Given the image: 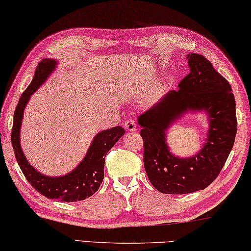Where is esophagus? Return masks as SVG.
Returning a JSON list of instances; mask_svg holds the SVG:
<instances>
[{
  "label": "esophagus",
  "instance_id": "1",
  "mask_svg": "<svg viewBox=\"0 0 251 251\" xmlns=\"http://www.w3.org/2000/svg\"><path fill=\"white\" fill-rule=\"evenodd\" d=\"M125 129L126 130V131H135V129H137V126H135V121L134 120H132V119H128V120H126V122H125Z\"/></svg>",
  "mask_w": 251,
  "mask_h": 251
}]
</instances>
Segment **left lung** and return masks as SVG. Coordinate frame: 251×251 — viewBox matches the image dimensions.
Here are the masks:
<instances>
[{
	"label": "left lung",
	"mask_w": 251,
	"mask_h": 251,
	"mask_svg": "<svg viewBox=\"0 0 251 251\" xmlns=\"http://www.w3.org/2000/svg\"><path fill=\"white\" fill-rule=\"evenodd\" d=\"M187 57L190 72L179 83V90L168 92L138 118L147 176L158 191L168 195L191 194L213 182L237 133L236 101L229 82L204 56L191 53ZM188 110L207 113L208 135L198 154L179 158L170 152L165 132Z\"/></svg>",
	"instance_id": "8db88e82"
}]
</instances>
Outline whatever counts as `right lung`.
Returning <instances> with one entry per match:
<instances>
[{
	"label": "right lung",
	"instance_id": "1",
	"mask_svg": "<svg viewBox=\"0 0 251 251\" xmlns=\"http://www.w3.org/2000/svg\"><path fill=\"white\" fill-rule=\"evenodd\" d=\"M57 61L43 59L35 70L30 85L22 93L16 105L11 132V142L14 154L24 176L39 194L49 199H56L63 202L81 201L96 194L100 188L104 175V160L109 150L125 134V129L114 126L99 132L92 140L84 159L75 170L61 176H49L40 174L31 166L24 155L20 143V130L23 112L30 98L42 85L51 73L56 69Z\"/></svg>",
	"mask_w": 251,
	"mask_h": 251
}]
</instances>
